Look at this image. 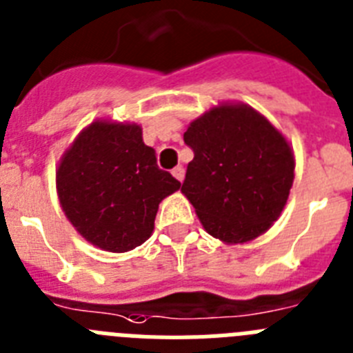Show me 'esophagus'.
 <instances>
[{"instance_id":"1","label":"esophagus","mask_w":353,"mask_h":353,"mask_svg":"<svg viewBox=\"0 0 353 353\" xmlns=\"http://www.w3.org/2000/svg\"><path fill=\"white\" fill-rule=\"evenodd\" d=\"M172 176L176 177L177 181H183L185 179V168L181 167V165H177V167L172 170Z\"/></svg>"}]
</instances>
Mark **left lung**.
I'll use <instances>...</instances> for the list:
<instances>
[{
	"instance_id": "1",
	"label": "left lung",
	"mask_w": 353,
	"mask_h": 353,
	"mask_svg": "<svg viewBox=\"0 0 353 353\" xmlns=\"http://www.w3.org/2000/svg\"><path fill=\"white\" fill-rule=\"evenodd\" d=\"M194 151L181 192L202 228L228 245L265 234L281 216L295 179L290 142L245 103H220L190 122Z\"/></svg>"
}]
</instances>
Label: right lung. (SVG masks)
Listing matches in <instances>:
<instances>
[{
    "instance_id": "add662e5",
    "label": "right lung",
    "mask_w": 353,
    "mask_h": 353,
    "mask_svg": "<svg viewBox=\"0 0 353 353\" xmlns=\"http://www.w3.org/2000/svg\"><path fill=\"white\" fill-rule=\"evenodd\" d=\"M181 183L156 165L142 125L97 119L70 143L57 168V194L88 243L128 252L149 240L159 202Z\"/></svg>"
}]
</instances>
